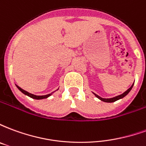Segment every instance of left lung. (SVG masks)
I'll list each match as a JSON object with an SVG mask.
<instances>
[{"mask_svg":"<svg viewBox=\"0 0 146 146\" xmlns=\"http://www.w3.org/2000/svg\"><path fill=\"white\" fill-rule=\"evenodd\" d=\"M133 85L134 84H132V86L130 88H128L127 91H126L125 92H123V94H121V95H118V96H116V97H114V98H101L100 96H98V95H96V94H95V95L98 98H99L101 101L102 102H116L117 101V100H119V99H120V98H123V97H125L126 95H127L128 94L129 92H130V91L131 90L132 88H133Z\"/></svg>","mask_w":146,"mask_h":146,"instance_id":"8db88e82","label":"left lung"}]
</instances>
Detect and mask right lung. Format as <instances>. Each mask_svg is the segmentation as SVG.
Returning <instances> with one entry per match:
<instances>
[{"label": "right lung", "instance_id": "add662e5", "mask_svg": "<svg viewBox=\"0 0 146 146\" xmlns=\"http://www.w3.org/2000/svg\"><path fill=\"white\" fill-rule=\"evenodd\" d=\"M17 88H18V89L20 91V92H22L23 93L24 95H27V96H29V97H30V98H34V99H44V98H48L49 96H51V95H52V93H53V92H52V93H51V94H48V95L39 96V95H33V94H30V93H29V92H27V91H25V90H23V89L21 88L20 87H19V86H17Z\"/></svg>", "mask_w": 146, "mask_h": 146}]
</instances>
